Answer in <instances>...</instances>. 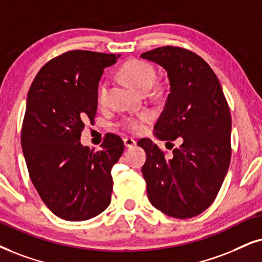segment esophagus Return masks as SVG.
<instances>
[{
	"label": "esophagus",
	"mask_w": 262,
	"mask_h": 262,
	"mask_svg": "<svg viewBox=\"0 0 262 262\" xmlns=\"http://www.w3.org/2000/svg\"><path fill=\"white\" fill-rule=\"evenodd\" d=\"M137 144V141L133 138H125L124 139V146L125 147H133Z\"/></svg>",
	"instance_id": "1"
}]
</instances>
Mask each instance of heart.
I'll return each instance as SVG.
<instances>
[{
	"label": "heart",
	"mask_w": 262,
	"mask_h": 262,
	"mask_svg": "<svg viewBox=\"0 0 262 262\" xmlns=\"http://www.w3.org/2000/svg\"><path fill=\"white\" fill-rule=\"evenodd\" d=\"M121 74L133 87L142 93H147L154 87L156 82V70L150 62L139 60H129L122 66ZM108 83L106 81L101 82L98 88V100L104 102L107 98ZM151 120L150 112H141L134 117H125L122 121V125L132 133H139L144 129V124Z\"/></svg>",
	"instance_id": "obj_1"
}]
</instances>
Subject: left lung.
<instances>
[{"label": "left lung", "mask_w": 262, "mask_h": 262, "mask_svg": "<svg viewBox=\"0 0 262 262\" xmlns=\"http://www.w3.org/2000/svg\"><path fill=\"white\" fill-rule=\"evenodd\" d=\"M141 58L161 65L169 78L170 93L155 135L167 144L181 141L170 157L150 139L138 142L146 152L141 171L148 201L171 217L197 216L216 198L230 167L226 98L216 75L196 53L165 46L142 53Z\"/></svg>", "instance_id": "1"}]
</instances>
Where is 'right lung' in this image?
Returning <instances> with one entry per match:
<instances>
[{
  "instance_id": "add662e5",
  "label": "right lung",
  "mask_w": 262,
  "mask_h": 262,
  "mask_svg": "<svg viewBox=\"0 0 262 262\" xmlns=\"http://www.w3.org/2000/svg\"><path fill=\"white\" fill-rule=\"evenodd\" d=\"M118 57L62 53L43 65L28 93L23 154L39 197L60 219H92L111 202V169L123 154V141L106 134L101 150L94 151L79 139L84 123L94 122L99 79Z\"/></svg>"
}]
</instances>
